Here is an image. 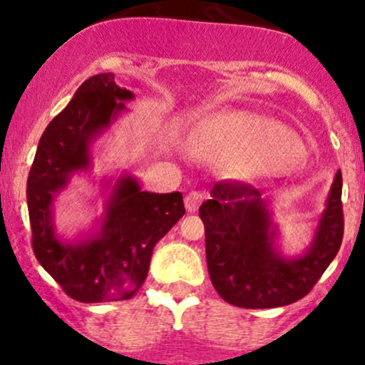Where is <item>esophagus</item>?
Here are the masks:
<instances>
[{"instance_id":"obj_1","label":"esophagus","mask_w":365,"mask_h":365,"mask_svg":"<svg viewBox=\"0 0 365 365\" xmlns=\"http://www.w3.org/2000/svg\"><path fill=\"white\" fill-rule=\"evenodd\" d=\"M206 199L205 192H199V190H192L185 195V208L189 210L190 213L197 212V208L201 206V202Z\"/></svg>"}]
</instances>
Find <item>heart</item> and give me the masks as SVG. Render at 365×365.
I'll return each instance as SVG.
<instances>
[{
    "label": "heart",
    "mask_w": 365,
    "mask_h": 365,
    "mask_svg": "<svg viewBox=\"0 0 365 365\" xmlns=\"http://www.w3.org/2000/svg\"><path fill=\"white\" fill-rule=\"evenodd\" d=\"M189 150L208 163L241 166L248 175H274L301 155V147L285 129L245 112L218 113L199 122L189 134Z\"/></svg>",
    "instance_id": "1"
}]
</instances>
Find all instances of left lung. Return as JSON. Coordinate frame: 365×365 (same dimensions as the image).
I'll return each mask as SVG.
<instances>
[{
	"mask_svg": "<svg viewBox=\"0 0 365 365\" xmlns=\"http://www.w3.org/2000/svg\"><path fill=\"white\" fill-rule=\"evenodd\" d=\"M341 190L343 176L337 171L312 245L304 255L285 259L274 247L276 227L260 190L236 180L215 183L199 217L218 295L247 309L278 308L304 297L339 252L344 231Z\"/></svg>",
	"mask_w": 365,
	"mask_h": 365,
	"instance_id": "obj_1",
	"label": "left lung"
}]
</instances>
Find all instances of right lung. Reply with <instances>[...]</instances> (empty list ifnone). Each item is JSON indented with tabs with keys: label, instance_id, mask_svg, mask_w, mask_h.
<instances>
[{
	"label": "right lung",
	"instance_id": "1",
	"mask_svg": "<svg viewBox=\"0 0 365 365\" xmlns=\"http://www.w3.org/2000/svg\"><path fill=\"white\" fill-rule=\"evenodd\" d=\"M134 94L99 73L78 87L52 118L38 143L28 176L33 252L43 269L80 302L131 299L143 285L157 241L185 213L180 192L153 194L133 176L115 182L101 229L91 237L61 241L53 227V199L76 171L91 166V145L122 113Z\"/></svg>",
	"mask_w": 365,
	"mask_h": 365
}]
</instances>
